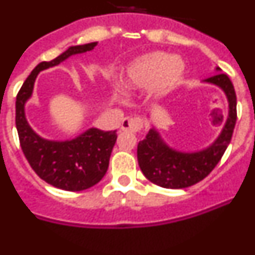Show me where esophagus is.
<instances>
[{"mask_svg": "<svg viewBox=\"0 0 255 255\" xmlns=\"http://www.w3.org/2000/svg\"><path fill=\"white\" fill-rule=\"evenodd\" d=\"M143 128V121L139 117H125L121 123V130L123 131H139Z\"/></svg>", "mask_w": 255, "mask_h": 255, "instance_id": "1", "label": "esophagus"}]
</instances>
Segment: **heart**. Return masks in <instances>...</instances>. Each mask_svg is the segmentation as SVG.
Masks as SVG:
<instances>
[{
    "label": "heart",
    "instance_id": "b5f03b06",
    "mask_svg": "<svg viewBox=\"0 0 255 255\" xmlns=\"http://www.w3.org/2000/svg\"><path fill=\"white\" fill-rule=\"evenodd\" d=\"M182 65L162 52H150L135 58L124 70L121 84L125 88L149 87L154 96L163 94L179 80Z\"/></svg>",
    "mask_w": 255,
    "mask_h": 255
}]
</instances>
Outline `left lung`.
<instances>
[{"mask_svg": "<svg viewBox=\"0 0 255 255\" xmlns=\"http://www.w3.org/2000/svg\"><path fill=\"white\" fill-rule=\"evenodd\" d=\"M224 89L229 100V116L224 130L211 147L197 153H180L168 148L154 129L138 144V163L144 176L166 189H184L207 177L221 161L233 138L236 119V93L226 74L218 73L206 79Z\"/></svg>", "mask_w": 255, "mask_h": 255, "instance_id": "1", "label": "left lung"}]
</instances>
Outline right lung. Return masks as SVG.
<instances>
[{"mask_svg":"<svg viewBox=\"0 0 255 255\" xmlns=\"http://www.w3.org/2000/svg\"><path fill=\"white\" fill-rule=\"evenodd\" d=\"M93 43L70 47L58 57L38 64L26 78L16 96V123L20 147L30 167L49 185L66 191H82L100 182L107 172L112 148L116 143V130L103 131L89 129L76 139L67 141H49L39 138L24 114V105L31 96L38 73L58 65L69 56L91 51Z\"/></svg>","mask_w":255,"mask_h":255,"instance_id":"1","label":"right lung"}]
</instances>
